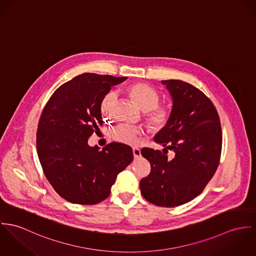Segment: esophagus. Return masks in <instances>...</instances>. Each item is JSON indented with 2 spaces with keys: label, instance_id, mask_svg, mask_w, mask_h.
Here are the masks:
<instances>
[{
  "label": "esophagus",
  "instance_id": "obj_1",
  "mask_svg": "<svg viewBox=\"0 0 256 256\" xmlns=\"http://www.w3.org/2000/svg\"><path fill=\"white\" fill-rule=\"evenodd\" d=\"M132 152H134V157L136 159H138V158H140V157L142 156V151H140V148L134 147V148L132 149Z\"/></svg>",
  "mask_w": 256,
  "mask_h": 256
}]
</instances>
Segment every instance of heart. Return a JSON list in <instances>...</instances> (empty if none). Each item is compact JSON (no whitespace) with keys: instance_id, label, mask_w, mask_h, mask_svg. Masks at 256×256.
<instances>
[{"instance_id":"1","label":"heart","mask_w":256,"mask_h":256,"mask_svg":"<svg viewBox=\"0 0 256 256\" xmlns=\"http://www.w3.org/2000/svg\"><path fill=\"white\" fill-rule=\"evenodd\" d=\"M126 91L136 106L142 112H145L144 118L151 130L160 132L169 124L172 116L170 110L166 106L158 105L160 96L154 88L143 82H136L128 86ZM114 99L113 92L108 93L104 97L101 104L103 114L108 113ZM143 134V130L140 128L128 124H118L110 130L109 134L116 142L136 145L138 143V138Z\"/></svg>"}]
</instances>
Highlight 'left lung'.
Instances as JSON below:
<instances>
[{"label":"left lung","mask_w":256,"mask_h":256,"mask_svg":"<svg viewBox=\"0 0 256 256\" xmlns=\"http://www.w3.org/2000/svg\"><path fill=\"white\" fill-rule=\"evenodd\" d=\"M172 100L169 124L154 142L163 152L142 148L151 172L140 180L143 198L162 207H176L200 194L218 168L222 150L220 118L198 88L178 80H162ZM168 150L173 157L168 158Z\"/></svg>","instance_id":"8db88e82"}]
</instances>
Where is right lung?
<instances>
[{
  "mask_svg": "<svg viewBox=\"0 0 256 256\" xmlns=\"http://www.w3.org/2000/svg\"><path fill=\"white\" fill-rule=\"evenodd\" d=\"M126 78L82 74L60 86L40 116L36 134L44 174L62 198L92 205L107 198L118 174L132 161L130 146L112 142L102 150L88 138L103 124L101 104Z\"/></svg>",
  "mask_w": 256,
  "mask_h": 256,
  "instance_id": "add662e5",
  "label": "right lung"
}]
</instances>
